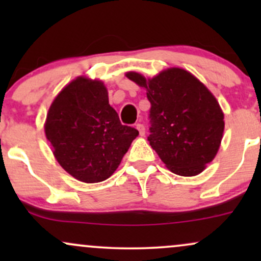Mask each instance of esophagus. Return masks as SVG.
Listing matches in <instances>:
<instances>
[{
    "label": "esophagus",
    "mask_w": 261,
    "mask_h": 261,
    "mask_svg": "<svg viewBox=\"0 0 261 261\" xmlns=\"http://www.w3.org/2000/svg\"><path fill=\"white\" fill-rule=\"evenodd\" d=\"M136 128L139 130L140 136H145V126L142 124H136Z\"/></svg>",
    "instance_id": "obj_1"
}]
</instances>
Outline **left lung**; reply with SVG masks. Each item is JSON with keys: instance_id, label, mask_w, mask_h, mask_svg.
<instances>
[{"instance_id": "1", "label": "left lung", "mask_w": 261, "mask_h": 261, "mask_svg": "<svg viewBox=\"0 0 261 261\" xmlns=\"http://www.w3.org/2000/svg\"><path fill=\"white\" fill-rule=\"evenodd\" d=\"M128 80L146 89L151 103V147L170 172L194 176L216 157L224 130V114L215 95L193 73L180 67L147 79L135 71Z\"/></svg>"}]
</instances>
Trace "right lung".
<instances>
[{
	"label": "right lung",
	"mask_w": 261,
	"mask_h": 261,
	"mask_svg": "<svg viewBox=\"0 0 261 261\" xmlns=\"http://www.w3.org/2000/svg\"><path fill=\"white\" fill-rule=\"evenodd\" d=\"M44 130L60 166L88 184L112 176L139 135L136 128L121 125L103 81L86 76L59 92Z\"/></svg>",
	"instance_id": "obj_1"
}]
</instances>
